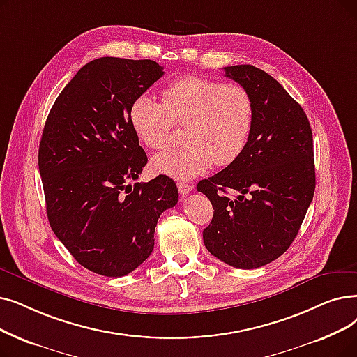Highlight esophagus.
<instances>
[{"instance_id":"34e87169","label":"esophagus","mask_w":357,"mask_h":357,"mask_svg":"<svg viewBox=\"0 0 357 357\" xmlns=\"http://www.w3.org/2000/svg\"><path fill=\"white\" fill-rule=\"evenodd\" d=\"M192 185L191 183H187V182H178V191L181 195H187L192 191Z\"/></svg>"}]
</instances>
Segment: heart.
<instances>
[{
  "label": "heart",
  "mask_w": 357,
  "mask_h": 357,
  "mask_svg": "<svg viewBox=\"0 0 357 357\" xmlns=\"http://www.w3.org/2000/svg\"><path fill=\"white\" fill-rule=\"evenodd\" d=\"M162 100L140 96L130 109L135 134L153 150L172 144L175 122L187 123L188 143L153 159V169L159 174L190 179L213 163H234L250 142L254 102L242 86L188 75L170 83L162 91Z\"/></svg>",
  "instance_id": "heart-1"
}]
</instances>
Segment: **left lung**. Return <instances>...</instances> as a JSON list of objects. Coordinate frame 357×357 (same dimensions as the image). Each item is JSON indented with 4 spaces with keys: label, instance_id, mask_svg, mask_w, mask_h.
Segmentation results:
<instances>
[{
    "label": "left lung",
    "instance_id": "1",
    "mask_svg": "<svg viewBox=\"0 0 357 357\" xmlns=\"http://www.w3.org/2000/svg\"><path fill=\"white\" fill-rule=\"evenodd\" d=\"M225 75L251 95L254 127L241 156L197 185L214 208L203 239L215 258L251 270L283 255L301 229L315 192L312 130L302 106L266 71L234 66Z\"/></svg>",
    "mask_w": 357,
    "mask_h": 357
}]
</instances>
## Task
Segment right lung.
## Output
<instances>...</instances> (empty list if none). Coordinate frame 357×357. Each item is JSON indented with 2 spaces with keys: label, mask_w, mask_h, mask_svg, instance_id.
Masks as SVG:
<instances>
[{
  "label": "right lung",
  "mask_w": 357,
  "mask_h": 357,
  "mask_svg": "<svg viewBox=\"0 0 357 357\" xmlns=\"http://www.w3.org/2000/svg\"><path fill=\"white\" fill-rule=\"evenodd\" d=\"M162 75L151 59H93L45 122L38 159L50 225L96 274L122 277L144 262L160 214L178 203L176 183L166 175L128 183L147 165L130 109Z\"/></svg>",
  "instance_id": "add662e5"
}]
</instances>
